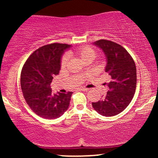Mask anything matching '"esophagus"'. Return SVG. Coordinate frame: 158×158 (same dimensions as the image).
Segmentation results:
<instances>
[{
  "label": "esophagus",
  "mask_w": 158,
  "mask_h": 158,
  "mask_svg": "<svg viewBox=\"0 0 158 158\" xmlns=\"http://www.w3.org/2000/svg\"><path fill=\"white\" fill-rule=\"evenodd\" d=\"M78 90H82V91H88V88H78Z\"/></svg>",
  "instance_id": "obj_1"
}]
</instances>
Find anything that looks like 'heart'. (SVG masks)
Masks as SVG:
<instances>
[{
    "instance_id": "obj_1",
    "label": "heart",
    "mask_w": 158,
    "mask_h": 158,
    "mask_svg": "<svg viewBox=\"0 0 158 158\" xmlns=\"http://www.w3.org/2000/svg\"><path fill=\"white\" fill-rule=\"evenodd\" d=\"M70 54H73V55L77 56V57L84 63L87 62V61L91 62V61H93L94 60V59H95L96 56H97V52H96L93 48L88 46L81 47V48H78L77 50L70 52ZM68 62V56L67 55H64L62 58H61V68H64V67H66Z\"/></svg>"
}]
</instances>
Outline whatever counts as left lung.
Masks as SVG:
<instances>
[{
	"label": "left lung",
	"instance_id": "left-lung-1",
	"mask_svg": "<svg viewBox=\"0 0 158 158\" xmlns=\"http://www.w3.org/2000/svg\"><path fill=\"white\" fill-rule=\"evenodd\" d=\"M93 44L106 56L105 71L110 80L107 83L109 90L106 95L102 100L92 102V106L98 114L112 117L126 109L133 99L137 85L135 63L126 49L114 41L102 39Z\"/></svg>",
	"mask_w": 158,
	"mask_h": 158
}]
</instances>
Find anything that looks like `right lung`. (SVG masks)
<instances>
[{"instance_id":"obj_1","label":"right lung","mask_w":158,"mask_h":158,"mask_svg":"<svg viewBox=\"0 0 158 158\" xmlns=\"http://www.w3.org/2000/svg\"><path fill=\"white\" fill-rule=\"evenodd\" d=\"M70 47L59 43L44 45L32 52L21 70L23 97L32 111L44 119L59 118L70 105L73 92L52 94L50 84L59 73L61 56Z\"/></svg>"}]
</instances>
